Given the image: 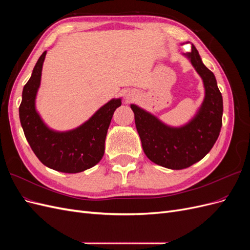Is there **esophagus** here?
Listing matches in <instances>:
<instances>
[{
  "label": "esophagus",
  "instance_id": "1",
  "mask_svg": "<svg viewBox=\"0 0 250 250\" xmlns=\"http://www.w3.org/2000/svg\"><path fill=\"white\" fill-rule=\"evenodd\" d=\"M135 97H137V94H135V92H133V90H129V92H127V94L125 95V100L127 102H130L134 99Z\"/></svg>",
  "mask_w": 250,
  "mask_h": 250
}]
</instances>
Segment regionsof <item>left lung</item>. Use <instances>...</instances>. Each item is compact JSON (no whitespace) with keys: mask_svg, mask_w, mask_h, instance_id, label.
I'll return each instance as SVG.
<instances>
[{"mask_svg":"<svg viewBox=\"0 0 250 250\" xmlns=\"http://www.w3.org/2000/svg\"><path fill=\"white\" fill-rule=\"evenodd\" d=\"M183 55L190 60L204 87L203 101L188 122L170 126L138 105H130L146 156L172 170L186 169L201 161L213 148L222 126L223 100L215 75L203 64L194 44L191 52Z\"/></svg>","mask_w":250,"mask_h":250,"instance_id":"left-lung-1","label":"left lung"}]
</instances>
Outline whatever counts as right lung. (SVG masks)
Wrapping results in <instances>:
<instances>
[{
  "mask_svg": "<svg viewBox=\"0 0 250 250\" xmlns=\"http://www.w3.org/2000/svg\"><path fill=\"white\" fill-rule=\"evenodd\" d=\"M46 54L44 51L37 60L31 77L22 88L19 109L21 125L30 147L44 166L58 172L79 173L101 161L112 115L121 106L122 99L113 98L74 129H52L43 122L35 104Z\"/></svg>",
  "mask_w": 250,
  "mask_h": 250,
  "instance_id": "right-lung-1",
  "label": "right lung"
}]
</instances>
